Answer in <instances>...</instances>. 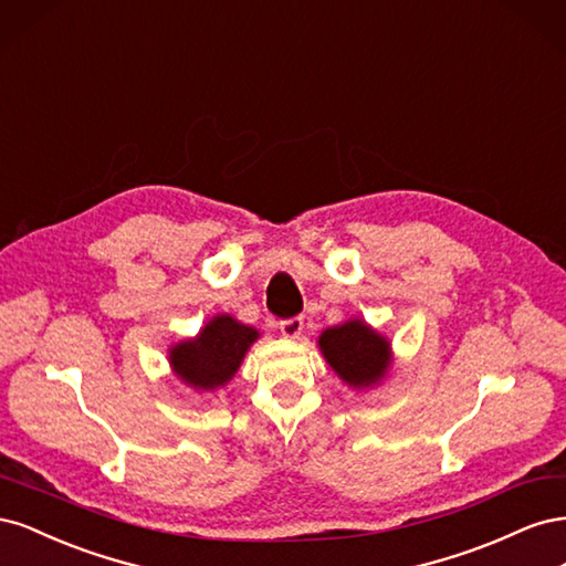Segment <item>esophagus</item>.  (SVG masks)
Segmentation results:
<instances>
[{"label": "esophagus", "mask_w": 566, "mask_h": 566, "mask_svg": "<svg viewBox=\"0 0 566 566\" xmlns=\"http://www.w3.org/2000/svg\"><path fill=\"white\" fill-rule=\"evenodd\" d=\"M302 328H304V321H302L300 316L281 321V333H283V337L295 339V337H300V335H302Z\"/></svg>", "instance_id": "1"}]
</instances>
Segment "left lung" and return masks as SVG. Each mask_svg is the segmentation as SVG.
<instances>
[{
	"label": "left lung",
	"mask_w": 566,
	"mask_h": 566,
	"mask_svg": "<svg viewBox=\"0 0 566 566\" xmlns=\"http://www.w3.org/2000/svg\"><path fill=\"white\" fill-rule=\"evenodd\" d=\"M318 352L337 378L356 391L382 385L394 364L389 337L358 316L325 328L318 335Z\"/></svg>",
	"instance_id": "8db88e82"
}]
</instances>
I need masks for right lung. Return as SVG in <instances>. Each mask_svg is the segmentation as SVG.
Listing matches in <instances>:
<instances>
[{
  "label": "right lung",
  "instance_id": "add662e5",
  "mask_svg": "<svg viewBox=\"0 0 566 566\" xmlns=\"http://www.w3.org/2000/svg\"><path fill=\"white\" fill-rule=\"evenodd\" d=\"M260 339V331L231 314H217L202 325L196 337L179 339L167 349V361L177 380L196 391L227 387L241 368L245 354Z\"/></svg>",
  "mask_w": 566,
  "mask_h": 566
}]
</instances>
